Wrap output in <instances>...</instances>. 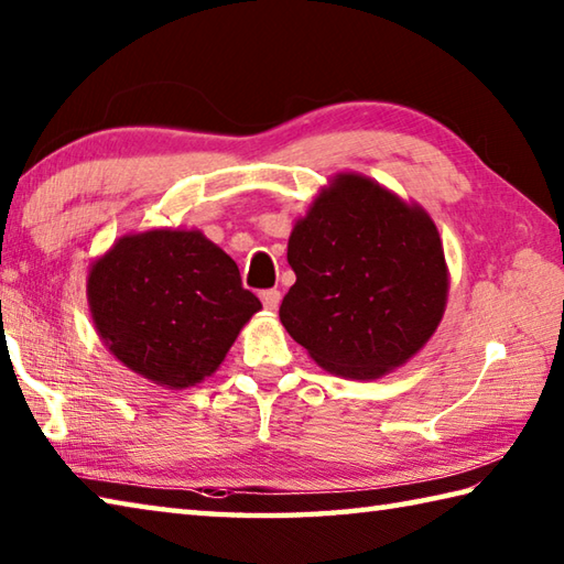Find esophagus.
<instances>
[{
    "label": "esophagus",
    "instance_id": "obj_1",
    "mask_svg": "<svg viewBox=\"0 0 564 564\" xmlns=\"http://www.w3.org/2000/svg\"><path fill=\"white\" fill-rule=\"evenodd\" d=\"M261 301H263L265 308L275 311V308H279V303H281V291H275V289L263 291V293H261Z\"/></svg>",
    "mask_w": 564,
    "mask_h": 564
}]
</instances>
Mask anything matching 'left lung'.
Masks as SVG:
<instances>
[{
  "label": "left lung",
  "instance_id": "1",
  "mask_svg": "<svg viewBox=\"0 0 564 564\" xmlns=\"http://www.w3.org/2000/svg\"><path fill=\"white\" fill-rule=\"evenodd\" d=\"M289 263L281 323L328 373L386 376L443 318L447 265L433 218L360 174L321 191L293 226Z\"/></svg>",
  "mask_w": 564,
  "mask_h": 564
}]
</instances>
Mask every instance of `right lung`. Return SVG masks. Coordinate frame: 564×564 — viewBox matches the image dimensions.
<instances>
[{"instance_id":"1","label":"right lung","mask_w":564,"mask_h":564,"mask_svg":"<svg viewBox=\"0 0 564 564\" xmlns=\"http://www.w3.org/2000/svg\"><path fill=\"white\" fill-rule=\"evenodd\" d=\"M94 326L133 373L188 388L216 373L261 301L231 256L202 231L154 228L121 236L91 263Z\"/></svg>"}]
</instances>
